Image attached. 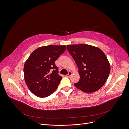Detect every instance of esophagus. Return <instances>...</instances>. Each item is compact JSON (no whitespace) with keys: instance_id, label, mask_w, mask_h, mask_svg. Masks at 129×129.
Listing matches in <instances>:
<instances>
[{"instance_id":"obj_1","label":"esophagus","mask_w":129,"mask_h":129,"mask_svg":"<svg viewBox=\"0 0 129 129\" xmlns=\"http://www.w3.org/2000/svg\"><path fill=\"white\" fill-rule=\"evenodd\" d=\"M72 72H69V73L66 75V76L69 77H70L71 75H72Z\"/></svg>"}]
</instances>
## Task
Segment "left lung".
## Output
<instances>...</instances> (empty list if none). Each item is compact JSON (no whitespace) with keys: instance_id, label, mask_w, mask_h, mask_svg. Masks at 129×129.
<instances>
[{"instance_id":"1","label":"left lung","mask_w":129,"mask_h":129,"mask_svg":"<svg viewBox=\"0 0 129 129\" xmlns=\"http://www.w3.org/2000/svg\"><path fill=\"white\" fill-rule=\"evenodd\" d=\"M67 49L78 68L80 79L75 86L85 93H93L105 84L110 72L107 56L99 48L84 44L68 45Z\"/></svg>"}]
</instances>
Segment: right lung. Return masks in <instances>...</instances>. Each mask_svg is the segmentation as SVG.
<instances>
[{
  "mask_svg": "<svg viewBox=\"0 0 129 129\" xmlns=\"http://www.w3.org/2000/svg\"><path fill=\"white\" fill-rule=\"evenodd\" d=\"M66 46L49 45L34 50L25 62L24 79L27 88L40 98L51 95L62 77L58 74L55 61L66 51Z\"/></svg>",
  "mask_w": 129,
  "mask_h": 129,
  "instance_id": "obj_1",
  "label": "right lung"
}]
</instances>
